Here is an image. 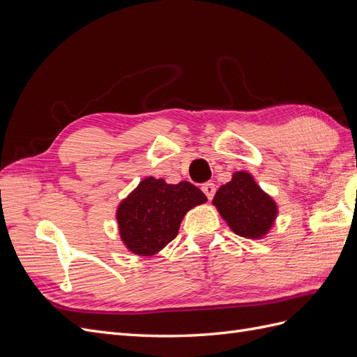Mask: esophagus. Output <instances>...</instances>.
<instances>
[{
    "mask_svg": "<svg viewBox=\"0 0 357 357\" xmlns=\"http://www.w3.org/2000/svg\"><path fill=\"white\" fill-rule=\"evenodd\" d=\"M201 189H202V192L205 193V197H207L208 199H213V197H214V193H215V185H214V183H211V181H207V183H202V186H201Z\"/></svg>",
    "mask_w": 357,
    "mask_h": 357,
    "instance_id": "esophagus-1",
    "label": "esophagus"
}]
</instances>
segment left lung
Returning a JSON list of instances; mask_svg holds the SVG:
<instances>
[{
    "instance_id": "obj_1",
    "label": "left lung",
    "mask_w": 357,
    "mask_h": 357,
    "mask_svg": "<svg viewBox=\"0 0 357 357\" xmlns=\"http://www.w3.org/2000/svg\"><path fill=\"white\" fill-rule=\"evenodd\" d=\"M213 205L229 228L244 238H262L277 218L274 199L245 171H236L229 183L219 188Z\"/></svg>"
}]
</instances>
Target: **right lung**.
<instances>
[{"label":"right lung","instance_id":"right-lung-1","mask_svg":"<svg viewBox=\"0 0 357 357\" xmlns=\"http://www.w3.org/2000/svg\"><path fill=\"white\" fill-rule=\"evenodd\" d=\"M205 201L207 197L189 181L168 185L147 177L119 205L121 238L129 252L152 256L176 238L185 214Z\"/></svg>","mask_w":357,"mask_h":357}]
</instances>
